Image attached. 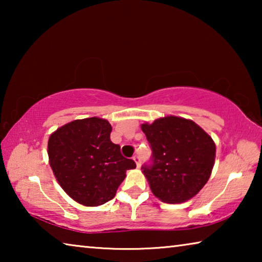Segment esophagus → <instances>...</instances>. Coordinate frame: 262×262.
Listing matches in <instances>:
<instances>
[{"instance_id":"obj_1","label":"esophagus","mask_w":262,"mask_h":262,"mask_svg":"<svg viewBox=\"0 0 262 262\" xmlns=\"http://www.w3.org/2000/svg\"><path fill=\"white\" fill-rule=\"evenodd\" d=\"M133 159H134V161H135L136 166L140 167L141 166V158H140V156H137V155H135V156L133 157Z\"/></svg>"}]
</instances>
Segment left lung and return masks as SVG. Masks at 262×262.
Returning a JSON list of instances; mask_svg holds the SVG:
<instances>
[{"label":"left lung","mask_w":262,"mask_h":262,"mask_svg":"<svg viewBox=\"0 0 262 262\" xmlns=\"http://www.w3.org/2000/svg\"><path fill=\"white\" fill-rule=\"evenodd\" d=\"M151 159L142 166L151 192L166 203L192 199L209 179L216 147L207 133L192 120L165 117L143 123Z\"/></svg>","instance_id":"left-lung-1"}]
</instances>
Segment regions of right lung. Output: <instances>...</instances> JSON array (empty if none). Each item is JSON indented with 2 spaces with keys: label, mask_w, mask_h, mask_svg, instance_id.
I'll return each mask as SVG.
<instances>
[{
  "label": "right lung",
  "mask_w": 262,
  "mask_h": 262,
  "mask_svg": "<svg viewBox=\"0 0 262 262\" xmlns=\"http://www.w3.org/2000/svg\"><path fill=\"white\" fill-rule=\"evenodd\" d=\"M111 132L107 120L94 117L60 127L48 140L56 180L81 205L94 207L112 200L126 171L136 167L133 159L122 156L120 145L111 141Z\"/></svg>",
  "instance_id": "1"
}]
</instances>
